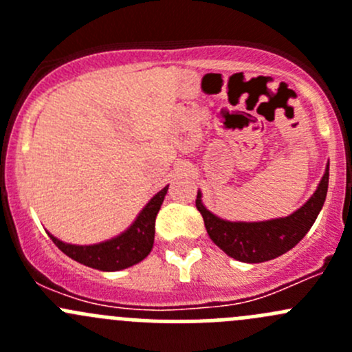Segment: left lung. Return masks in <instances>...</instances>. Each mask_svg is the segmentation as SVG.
Returning a JSON list of instances; mask_svg holds the SVG:
<instances>
[{"mask_svg":"<svg viewBox=\"0 0 352 352\" xmlns=\"http://www.w3.org/2000/svg\"><path fill=\"white\" fill-rule=\"evenodd\" d=\"M329 189V166L315 194L291 216L261 223H232L219 219L202 206L197 192L196 208L202 214L209 239L226 255L240 262L257 264L286 254L294 247L317 219Z\"/></svg>","mask_w":352,"mask_h":352,"instance_id":"left-lung-1","label":"left lung"}]
</instances>
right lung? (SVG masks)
Segmentation results:
<instances>
[{
  "label": "right lung",
  "instance_id": "add662e5",
  "mask_svg": "<svg viewBox=\"0 0 352 352\" xmlns=\"http://www.w3.org/2000/svg\"><path fill=\"white\" fill-rule=\"evenodd\" d=\"M165 189L160 190L156 196L146 204V208L141 211L136 221L133 223L129 230L117 239L109 240V242L98 245H69L61 242V240L52 239L56 247L61 252H65L67 257L80 264L88 265V267L98 269V271H120V269L131 267L143 261L153 248L155 240V219L160 211L163 199L166 196Z\"/></svg>",
  "mask_w": 352,
  "mask_h": 352
}]
</instances>
